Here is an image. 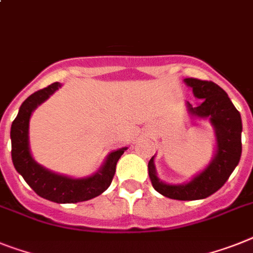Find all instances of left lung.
Returning a JSON list of instances; mask_svg holds the SVG:
<instances>
[{"label":"left lung","instance_id":"1","mask_svg":"<svg viewBox=\"0 0 253 253\" xmlns=\"http://www.w3.org/2000/svg\"><path fill=\"white\" fill-rule=\"evenodd\" d=\"M199 98L197 107L187 103L191 115L210 118L216 129L217 154L213 162L204 172L186 185H167L156 177L154 158L149 162V176L152 187L164 197L176 200H198L208 198L224 186L242 155V119L241 114L231 103L226 91L212 81L185 79Z\"/></svg>","mask_w":253,"mask_h":253}]
</instances>
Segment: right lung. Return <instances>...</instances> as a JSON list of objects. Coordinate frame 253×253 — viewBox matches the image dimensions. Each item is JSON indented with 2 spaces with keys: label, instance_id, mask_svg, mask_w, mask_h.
I'll use <instances>...</instances> for the list:
<instances>
[{
  "label": "right lung",
  "instance_id": "add662e5",
  "mask_svg": "<svg viewBox=\"0 0 253 253\" xmlns=\"http://www.w3.org/2000/svg\"><path fill=\"white\" fill-rule=\"evenodd\" d=\"M60 86L59 83H53L29 95L19 108L18 116L11 124V158L14 167L31 189L43 199L54 203H77L93 199L103 193L112 182L116 172V163L124 154L126 147L110 154L104 166L98 173L87 178L74 179L55 174L39 166L31 156L28 146V125L31 114L39 104Z\"/></svg>",
  "mask_w": 253,
  "mask_h": 253
}]
</instances>
